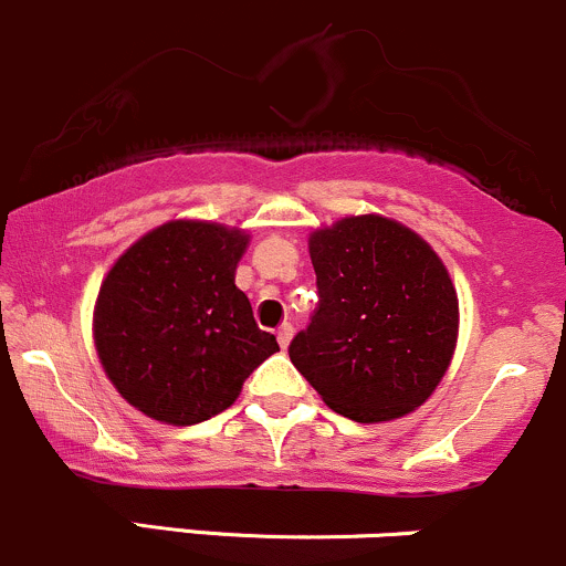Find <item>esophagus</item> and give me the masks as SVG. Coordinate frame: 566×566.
I'll return each instance as SVG.
<instances>
[{
  "label": "esophagus",
  "mask_w": 566,
  "mask_h": 566,
  "mask_svg": "<svg viewBox=\"0 0 566 566\" xmlns=\"http://www.w3.org/2000/svg\"><path fill=\"white\" fill-rule=\"evenodd\" d=\"M291 337H294V326H291V324H283L281 329H277V343H281V348H289Z\"/></svg>",
  "instance_id": "1"
}]
</instances>
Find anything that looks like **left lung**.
Wrapping results in <instances>:
<instances>
[{"mask_svg": "<svg viewBox=\"0 0 566 566\" xmlns=\"http://www.w3.org/2000/svg\"><path fill=\"white\" fill-rule=\"evenodd\" d=\"M318 307L291 339V364L326 405L358 423L391 421L431 397L459 332L446 264L380 216L310 234Z\"/></svg>", "mask_w": 566, "mask_h": 566, "instance_id": "1", "label": "left lung"}]
</instances>
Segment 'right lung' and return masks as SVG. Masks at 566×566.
Returning <instances> with one entry per match:
<instances>
[{
	"mask_svg": "<svg viewBox=\"0 0 566 566\" xmlns=\"http://www.w3.org/2000/svg\"><path fill=\"white\" fill-rule=\"evenodd\" d=\"M240 229L172 221L124 253L99 289L96 354L120 397L156 421L191 427L227 410L277 348L234 272Z\"/></svg>",
	"mask_w": 566,
	"mask_h": 566,
	"instance_id": "1",
	"label": "right lung"
}]
</instances>
